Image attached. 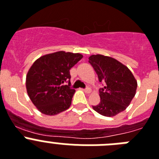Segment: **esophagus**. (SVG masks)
Masks as SVG:
<instances>
[{
	"label": "esophagus",
	"instance_id": "esophagus-1",
	"mask_svg": "<svg viewBox=\"0 0 159 159\" xmlns=\"http://www.w3.org/2000/svg\"><path fill=\"white\" fill-rule=\"evenodd\" d=\"M84 93H90L91 92H92L91 89L90 88H89V87H88V88H86V89H84Z\"/></svg>",
	"mask_w": 159,
	"mask_h": 159
}]
</instances>
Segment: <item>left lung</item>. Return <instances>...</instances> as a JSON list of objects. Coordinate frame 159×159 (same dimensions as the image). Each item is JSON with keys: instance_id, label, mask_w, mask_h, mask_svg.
Masks as SVG:
<instances>
[{"instance_id": "left-lung-1", "label": "left lung", "mask_w": 159, "mask_h": 159, "mask_svg": "<svg viewBox=\"0 0 159 159\" xmlns=\"http://www.w3.org/2000/svg\"><path fill=\"white\" fill-rule=\"evenodd\" d=\"M104 84L100 89V102L93 109L104 116H116L129 105L136 93L137 80L126 66L116 59L102 55H93L89 58Z\"/></svg>"}]
</instances>
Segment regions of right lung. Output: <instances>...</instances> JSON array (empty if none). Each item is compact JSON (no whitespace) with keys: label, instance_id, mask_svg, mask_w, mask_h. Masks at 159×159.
<instances>
[{"label":"right lung","instance_id":"obj_1","mask_svg":"<svg viewBox=\"0 0 159 159\" xmlns=\"http://www.w3.org/2000/svg\"><path fill=\"white\" fill-rule=\"evenodd\" d=\"M82 58L79 53L58 51L40 57L31 66L25 81L27 93L42 113L54 116L70 106L75 90L70 87V69Z\"/></svg>","mask_w":159,"mask_h":159}]
</instances>
